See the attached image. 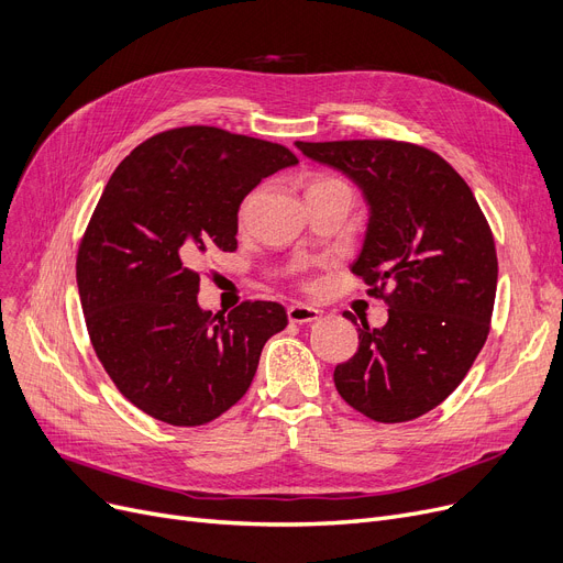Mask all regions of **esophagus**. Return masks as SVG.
Segmentation results:
<instances>
[{
	"label": "esophagus",
	"instance_id": "obj_1",
	"mask_svg": "<svg viewBox=\"0 0 563 563\" xmlns=\"http://www.w3.org/2000/svg\"><path fill=\"white\" fill-rule=\"evenodd\" d=\"M286 313H288L290 323H300V325L302 323H313V320L320 318V311L316 307H307V305H300V302L288 305Z\"/></svg>",
	"mask_w": 563,
	"mask_h": 563
}]
</instances>
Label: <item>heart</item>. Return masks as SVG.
I'll return each mask as SVG.
<instances>
[{"instance_id": "obj_1", "label": "heart", "mask_w": 563, "mask_h": 563, "mask_svg": "<svg viewBox=\"0 0 563 563\" xmlns=\"http://www.w3.org/2000/svg\"><path fill=\"white\" fill-rule=\"evenodd\" d=\"M330 183H339L336 178H332V176H311L309 180H307V187H305V192H309V190H316V187H323V185H330ZM245 210H247V206H243V210H240V218L245 216Z\"/></svg>"}]
</instances>
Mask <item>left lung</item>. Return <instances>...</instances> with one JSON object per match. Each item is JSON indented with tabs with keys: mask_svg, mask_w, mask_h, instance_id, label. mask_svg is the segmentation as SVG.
Returning a JSON list of instances; mask_svg holds the SVG:
<instances>
[{
	"mask_svg": "<svg viewBox=\"0 0 563 563\" xmlns=\"http://www.w3.org/2000/svg\"><path fill=\"white\" fill-rule=\"evenodd\" d=\"M296 146L360 185L371 218L351 271L389 307L385 328L357 330V353L334 368L336 391L373 421L417 419L463 383L488 339L497 290L490 224L463 176L423 146L394 140Z\"/></svg>",
	"mask_w": 563,
	"mask_h": 563,
	"instance_id": "8db88e82",
	"label": "left lung"
}]
</instances>
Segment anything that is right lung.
Returning a JSON list of instances; mask_svg holds the SVG:
<instances>
[{
    "mask_svg": "<svg viewBox=\"0 0 563 563\" xmlns=\"http://www.w3.org/2000/svg\"><path fill=\"white\" fill-rule=\"evenodd\" d=\"M292 165L282 144L185 125L140 144L107 180L77 250L79 302L107 376L153 419H218L250 389L265 341L288 325L286 309L265 300L203 311L195 267L238 247L240 201Z\"/></svg>",
    "mask_w": 563,
    "mask_h": 563,
    "instance_id": "right-lung-1",
    "label": "right lung"
}]
</instances>
